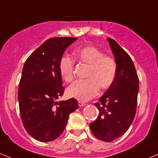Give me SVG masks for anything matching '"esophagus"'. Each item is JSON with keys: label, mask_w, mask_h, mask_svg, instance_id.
<instances>
[{"label": "esophagus", "mask_w": 158, "mask_h": 158, "mask_svg": "<svg viewBox=\"0 0 158 158\" xmlns=\"http://www.w3.org/2000/svg\"><path fill=\"white\" fill-rule=\"evenodd\" d=\"M78 104H79V107H83V106L86 105V104H85V102H81V101H79V102H78Z\"/></svg>", "instance_id": "obj_1"}]
</instances>
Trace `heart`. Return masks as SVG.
<instances>
[{"label": "heart", "instance_id": "obj_1", "mask_svg": "<svg viewBox=\"0 0 158 158\" xmlns=\"http://www.w3.org/2000/svg\"><path fill=\"white\" fill-rule=\"evenodd\" d=\"M77 60L87 65L85 80L74 82L68 88L70 97L79 101H88L97 96L99 87L107 89L113 84L117 74V64L110 56L96 47L86 45L75 52ZM74 61L69 56H62L60 62V73L64 81L71 82L74 79Z\"/></svg>", "mask_w": 158, "mask_h": 158}]
</instances>
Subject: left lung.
<instances>
[{"mask_svg":"<svg viewBox=\"0 0 158 158\" xmlns=\"http://www.w3.org/2000/svg\"><path fill=\"white\" fill-rule=\"evenodd\" d=\"M117 64V74L99 102L95 103L99 113L90 124L98 139L111 142L130 128L136 113L139 79L132 59L114 40L107 38Z\"/></svg>","mask_w":158,"mask_h":158,"instance_id":"obj_1","label":"left lung"}]
</instances>
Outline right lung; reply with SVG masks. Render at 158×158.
I'll use <instances>...</instances> for the list:
<instances>
[{"instance_id": "obj_1", "label": "right lung", "mask_w": 158, "mask_h": 158, "mask_svg": "<svg viewBox=\"0 0 158 158\" xmlns=\"http://www.w3.org/2000/svg\"><path fill=\"white\" fill-rule=\"evenodd\" d=\"M77 40H47L25 62L19 83V109L26 132L39 141L56 139L65 128L70 114L78 108L73 98L56 102L64 91L60 60L65 49Z\"/></svg>"}]
</instances>
